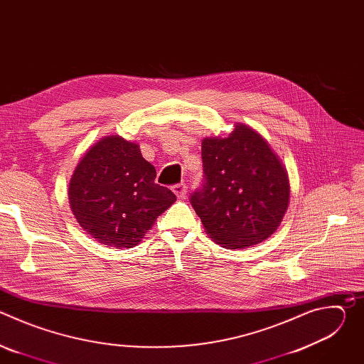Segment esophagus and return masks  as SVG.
Returning <instances> with one entry per match:
<instances>
[{"instance_id": "esophagus-1", "label": "esophagus", "mask_w": 364, "mask_h": 364, "mask_svg": "<svg viewBox=\"0 0 364 364\" xmlns=\"http://www.w3.org/2000/svg\"><path fill=\"white\" fill-rule=\"evenodd\" d=\"M173 193L178 197V198H184L186 194H187V186L184 183H180V184H176L173 187Z\"/></svg>"}]
</instances>
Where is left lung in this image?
Wrapping results in <instances>:
<instances>
[{
  "label": "left lung",
  "instance_id": "left-lung-1",
  "mask_svg": "<svg viewBox=\"0 0 364 364\" xmlns=\"http://www.w3.org/2000/svg\"><path fill=\"white\" fill-rule=\"evenodd\" d=\"M203 184L190 203L205 232L226 249L268 239L288 207L289 181L269 144L243 124L201 142Z\"/></svg>",
  "mask_w": 364,
  "mask_h": 364
}]
</instances>
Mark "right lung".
Segmentation results:
<instances>
[{"label":"right lung","instance_id":"add662e5","mask_svg":"<svg viewBox=\"0 0 364 364\" xmlns=\"http://www.w3.org/2000/svg\"><path fill=\"white\" fill-rule=\"evenodd\" d=\"M155 177L157 171L144 160L138 144L118 135L103 138L72 176V212L99 243L132 247L176 201V194L155 183Z\"/></svg>","mask_w":364,"mask_h":364}]
</instances>
